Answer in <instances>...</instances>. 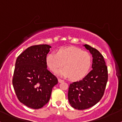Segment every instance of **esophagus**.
Listing matches in <instances>:
<instances>
[{"label":"esophagus","instance_id":"1","mask_svg":"<svg viewBox=\"0 0 122 122\" xmlns=\"http://www.w3.org/2000/svg\"><path fill=\"white\" fill-rule=\"evenodd\" d=\"M58 82H62L64 81V80H63L61 79H58Z\"/></svg>","mask_w":122,"mask_h":122}]
</instances>
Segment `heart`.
Segmentation results:
<instances>
[{
	"label": "heart",
	"instance_id": "b5f03b06",
	"mask_svg": "<svg viewBox=\"0 0 122 122\" xmlns=\"http://www.w3.org/2000/svg\"><path fill=\"white\" fill-rule=\"evenodd\" d=\"M46 62L54 73L64 65L65 67L60 70V75L69 77L72 81H77L88 73L92 64V57L87 51L77 47H64L60 48L57 53L51 52L47 54Z\"/></svg>",
	"mask_w": 122,
	"mask_h": 122
}]
</instances>
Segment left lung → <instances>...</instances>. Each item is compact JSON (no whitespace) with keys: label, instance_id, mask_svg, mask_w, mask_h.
Masks as SVG:
<instances>
[{"label":"left lung","instance_id":"obj_1","mask_svg":"<svg viewBox=\"0 0 122 122\" xmlns=\"http://www.w3.org/2000/svg\"><path fill=\"white\" fill-rule=\"evenodd\" d=\"M84 46L92 54L93 69L82 80L71 84L68 94L71 106L79 110L93 107L101 100L108 81L107 66L102 54L88 45Z\"/></svg>","mask_w":122,"mask_h":122}]
</instances>
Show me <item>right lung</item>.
Masks as SVG:
<instances>
[{
	"label": "right lung",
	"mask_w": 122,
	"mask_h": 122,
	"mask_svg": "<svg viewBox=\"0 0 122 122\" xmlns=\"http://www.w3.org/2000/svg\"><path fill=\"white\" fill-rule=\"evenodd\" d=\"M51 46L37 45L23 51L15 62L12 85L18 100L33 109L43 107L49 101L57 78L47 69V53Z\"/></svg>",
	"instance_id": "1"
}]
</instances>
